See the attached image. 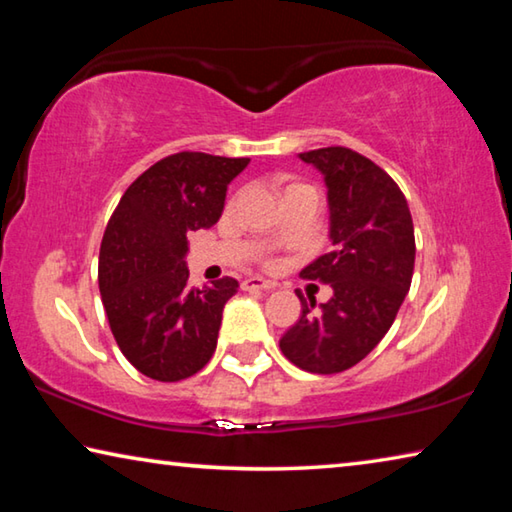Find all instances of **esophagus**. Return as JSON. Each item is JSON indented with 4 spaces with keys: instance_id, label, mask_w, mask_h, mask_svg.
I'll return each instance as SVG.
<instances>
[{
    "instance_id": "esophagus-1",
    "label": "esophagus",
    "mask_w": 512,
    "mask_h": 512,
    "mask_svg": "<svg viewBox=\"0 0 512 512\" xmlns=\"http://www.w3.org/2000/svg\"><path fill=\"white\" fill-rule=\"evenodd\" d=\"M277 284L273 280H264V277H248L241 282V289L246 291H273Z\"/></svg>"
}]
</instances>
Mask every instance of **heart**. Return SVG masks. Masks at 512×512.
Masks as SVG:
<instances>
[{
    "mask_svg": "<svg viewBox=\"0 0 512 512\" xmlns=\"http://www.w3.org/2000/svg\"><path fill=\"white\" fill-rule=\"evenodd\" d=\"M302 189H311V187L302 185V183H289V185H284V196L293 194V192H302Z\"/></svg>",
    "mask_w": 512,
    "mask_h": 512,
    "instance_id": "b5f03b06",
    "label": "heart"
}]
</instances>
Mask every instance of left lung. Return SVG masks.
<instances>
[{
	"mask_svg": "<svg viewBox=\"0 0 512 512\" xmlns=\"http://www.w3.org/2000/svg\"><path fill=\"white\" fill-rule=\"evenodd\" d=\"M323 173L332 253L302 268V280L329 284L334 296L316 309L298 293L302 314L280 339L293 366L336 375L375 350L409 293L415 237L409 203L388 173L348 146L300 153Z\"/></svg>",
	"mask_w": 512,
	"mask_h": 512,
	"instance_id": "8db88e82",
	"label": "left lung"
}]
</instances>
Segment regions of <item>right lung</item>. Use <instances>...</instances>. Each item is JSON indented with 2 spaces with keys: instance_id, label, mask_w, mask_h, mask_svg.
I'll return each mask as SVG.
<instances>
[{
  "instance_id": "add662e5",
  "label": "right lung",
  "mask_w": 512,
  "mask_h": 512,
  "mask_svg": "<svg viewBox=\"0 0 512 512\" xmlns=\"http://www.w3.org/2000/svg\"><path fill=\"white\" fill-rule=\"evenodd\" d=\"M250 158L180 151L126 189L106 225L99 291L124 357L155 381L196 375L212 359L235 277L187 287V235L219 221L230 180Z\"/></svg>"
}]
</instances>
